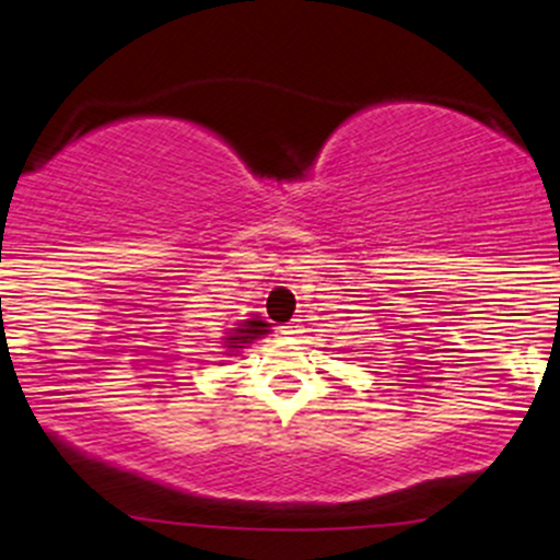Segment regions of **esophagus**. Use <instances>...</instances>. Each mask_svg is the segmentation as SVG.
<instances>
[{
  "label": "esophagus",
  "mask_w": 560,
  "mask_h": 560,
  "mask_svg": "<svg viewBox=\"0 0 560 560\" xmlns=\"http://www.w3.org/2000/svg\"><path fill=\"white\" fill-rule=\"evenodd\" d=\"M281 332H284V336H287V338H301L303 327H301V325H298V322H290V325H284V330H281Z\"/></svg>",
  "instance_id": "obj_1"
}]
</instances>
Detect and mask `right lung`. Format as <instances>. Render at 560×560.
<instances>
[{"mask_svg":"<svg viewBox=\"0 0 560 560\" xmlns=\"http://www.w3.org/2000/svg\"><path fill=\"white\" fill-rule=\"evenodd\" d=\"M268 322L262 319V316H252V319H244L241 322L238 327H230V332L228 336H224V349H228V352L224 354H238L241 349H246L248 343H254L257 341V338H262V336H268Z\"/></svg>","mask_w":560,"mask_h":560,"instance_id":"add662e5","label":"right lung"}]
</instances>
